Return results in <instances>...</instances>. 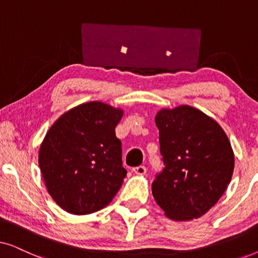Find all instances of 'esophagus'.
I'll return each mask as SVG.
<instances>
[{
    "mask_svg": "<svg viewBox=\"0 0 258 258\" xmlns=\"http://www.w3.org/2000/svg\"><path fill=\"white\" fill-rule=\"evenodd\" d=\"M133 171L135 172L136 175H144L147 172V168L144 167V165H139V167L134 168Z\"/></svg>",
    "mask_w": 258,
    "mask_h": 258,
    "instance_id": "34e87169",
    "label": "esophagus"
}]
</instances>
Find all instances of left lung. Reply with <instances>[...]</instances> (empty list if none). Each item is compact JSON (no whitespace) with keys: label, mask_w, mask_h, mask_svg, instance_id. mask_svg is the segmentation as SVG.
Instances as JSON below:
<instances>
[{"label":"left lung","mask_w":258,"mask_h":258,"mask_svg":"<svg viewBox=\"0 0 258 258\" xmlns=\"http://www.w3.org/2000/svg\"><path fill=\"white\" fill-rule=\"evenodd\" d=\"M164 169L153 182V195L167 217L190 221L210 210L223 195L234 172V151L224 130L190 105L161 109Z\"/></svg>","instance_id":"1"}]
</instances>
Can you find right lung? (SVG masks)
I'll list each match as a JSON object with an SVG mask.
<instances>
[{"label": "right lung", "instance_id": "add662e5", "mask_svg": "<svg viewBox=\"0 0 258 258\" xmlns=\"http://www.w3.org/2000/svg\"><path fill=\"white\" fill-rule=\"evenodd\" d=\"M123 110L88 102L64 112L40 147L38 165L52 200L74 215L103 209L121 188L122 144L115 135Z\"/></svg>", "mask_w": 258, "mask_h": 258}]
</instances>
